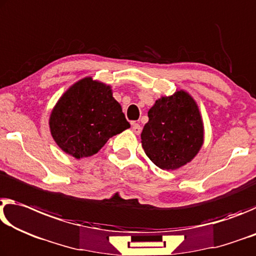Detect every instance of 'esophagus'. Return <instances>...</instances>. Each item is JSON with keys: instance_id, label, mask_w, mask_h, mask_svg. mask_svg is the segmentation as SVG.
<instances>
[{"instance_id": "34e87169", "label": "esophagus", "mask_w": 256, "mask_h": 256, "mask_svg": "<svg viewBox=\"0 0 256 256\" xmlns=\"http://www.w3.org/2000/svg\"><path fill=\"white\" fill-rule=\"evenodd\" d=\"M132 130L136 134V135H140V132H142V127L138 124L136 122H132Z\"/></svg>"}]
</instances>
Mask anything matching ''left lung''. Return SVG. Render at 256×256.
Instances as JSON below:
<instances>
[{
  "instance_id": "obj_1",
  "label": "left lung",
  "mask_w": 256,
  "mask_h": 256,
  "mask_svg": "<svg viewBox=\"0 0 256 256\" xmlns=\"http://www.w3.org/2000/svg\"><path fill=\"white\" fill-rule=\"evenodd\" d=\"M148 114L142 146L154 164L176 170L198 156L204 142V126L198 103L187 92L162 96Z\"/></svg>"
}]
</instances>
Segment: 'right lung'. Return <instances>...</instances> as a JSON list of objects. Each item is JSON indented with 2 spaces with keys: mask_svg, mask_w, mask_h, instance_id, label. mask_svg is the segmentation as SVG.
Masks as SVG:
<instances>
[{
  "mask_svg": "<svg viewBox=\"0 0 256 256\" xmlns=\"http://www.w3.org/2000/svg\"><path fill=\"white\" fill-rule=\"evenodd\" d=\"M48 124L58 148L76 158L94 156L108 138L130 127L111 86L92 77L80 79L64 92Z\"/></svg>",
  "mask_w": 256,
  "mask_h": 256,
  "instance_id": "obj_1",
  "label": "right lung"
}]
</instances>
